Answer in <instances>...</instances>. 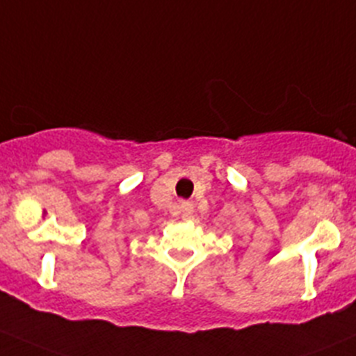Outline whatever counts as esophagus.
I'll return each instance as SVG.
<instances>
[{
    "label": "esophagus",
    "instance_id": "34e87169",
    "mask_svg": "<svg viewBox=\"0 0 356 356\" xmlns=\"http://www.w3.org/2000/svg\"><path fill=\"white\" fill-rule=\"evenodd\" d=\"M192 215H194V204L188 201H181V216L187 220V218H191Z\"/></svg>",
    "mask_w": 356,
    "mask_h": 356
}]
</instances>
